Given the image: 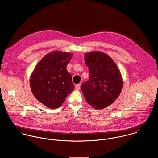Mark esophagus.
Masks as SVG:
<instances>
[{
    "label": "esophagus",
    "mask_w": 158,
    "mask_h": 158,
    "mask_svg": "<svg viewBox=\"0 0 158 158\" xmlns=\"http://www.w3.org/2000/svg\"><path fill=\"white\" fill-rule=\"evenodd\" d=\"M81 84H77V85H76V89H79L80 88H81Z\"/></svg>",
    "instance_id": "obj_1"
}]
</instances>
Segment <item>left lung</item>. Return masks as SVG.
<instances>
[{
    "label": "left lung",
    "mask_w": 158,
    "mask_h": 158,
    "mask_svg": "<svg viewBox=\"0 0 158 158\" xmlns=\"http://www.w3.org/2000/svg\"><path fill=\"white\" fill-rule=\"evenodd\" d=\"M84 56L89 77L82 84L81 89L92 107L105 108L113 104L121 92V74L113 60L105 53L93 52Z\"/></svg>",
    "instance_id": "obj_1"
}]
</instances>
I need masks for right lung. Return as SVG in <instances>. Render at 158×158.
Instances as JSON below:
<instances>
[{"instance_id":"add662e5","label":"right lung","mask_w":158,"mask_h":158,"mask_svg":"<svg viewBox=\"0 0 158 158\" xmlns=\"http://www.w3.org/2000/svg\"><path fill=\"white\" fill-rule=\"evenodd\" d=\"M73 55L54 52L45 55L33 71L30 82L35 98L46 106L56 108L64 102L74 89L70 73L67 65Z\"/></svg>"}]
</instances>
